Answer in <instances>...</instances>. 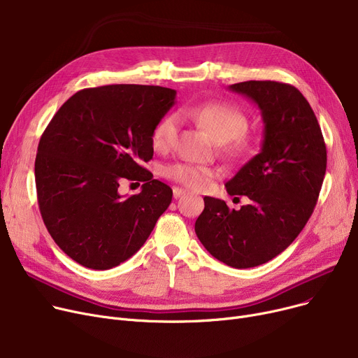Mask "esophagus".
I'll return each instance as SVG.
<instances>
[{
    "label": "esophagus",
    "mask_w": 358,
    "mask_h": 358,
    "mask_svg": "<svg viewBox=\"0 0 358 358\" xmlns=\"http://www.w3.org/2000/svg\"><path fill=\"white\" fill-rule=\"evenodd\" d=\"M173 193H174V197H176V199H178V197H181L182 194H185L187 192H185V190H182V189H180V187H174V189H173Z\"/></svg>",
    "instance_id": "34e87169"
}]
</instances>
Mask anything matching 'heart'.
Here are the masks:
<instances>
[{"mask_svg":"<svg viewBox=\"0 0 358 358\" xmlns=\"http://www.w3.org/2000/svg\"><path fill=\"white\" fill-rule=\"evenodd\" d=\"M181 116L208 131L217 143H220L222 152L229 158H245L252 150V141L243 135L248 129L247 115L235 106L227 103H200L184 107L181 110ZM178 131V116L166 115L155 124L152 135H150V142L159 152H166L176 145ZM164 176L189 187V189L203 190L209 181L217 176V169L187 162H176L164 168Z\"/></svg>","mask_w":358,"mask_h":358,"instance_id":"b5f03b06","label":"heart"}]
</instances>
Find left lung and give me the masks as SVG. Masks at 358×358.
I'll return each instance as SVG.
<instances>
[{
  "label": "left lung",
  "instance_id": "8db88e82",
  "mask_svg": "<svg viewBox=\"0 0 358 358\" xmlns=\"http://www.w3.org/2000/svg\"><path fill=\"white\" fill-rule=\"evenodd\" d=\"M229 90L255 103L264 122L259 154L227 182L231 196L250 201L235 210L220 199L204 197L194 231L216 259L251 268L283 252L305 228L324 182L327 146L310 104L296 87L245 81Z\"/></svg>",
  "mask_w": 358,
  "mask_h": 358
}]
</instances>
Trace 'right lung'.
Returning <instances> with one entry per match:
<instances>
[{"label": "right lung", "instance_id": "right-lung-1", "mask_svg": "<svg viewBox=\"0 0 358 358\" xmlns=\"http://www.w3.org/2000/svg\"><path fill=\"white\" fill-rule=\"evenodd\" d=\"M176 94L158 85L85 88L45 129L34 162L37 201L50 236L78 264L119 266L168 209L173 190L142 164L152 159L150 135ZM124 179L143 182L141 193L120 196Z\"/></svg>", "mask_w": 358, "mask_h": 358}]
</instances>
